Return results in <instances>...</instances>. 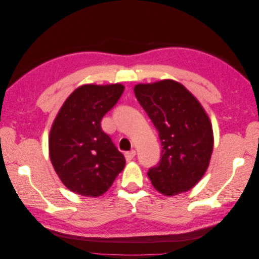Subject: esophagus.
Here are the masks:
<instances>
[{"instance_id":"obj_1","label":"esophagus","mask_w":259,"mask_h":259,"mask_svg":"<svg viewBox=\"0 0 259 259\" xmlns=\"http://www.w3.org/2000/svg\"><path fill=\"white\" fill-rule=\"evenodd\" d=\"M135 155H136V151L135 150L127 151V152H125V159H126L127 162H130V161H132L133 159H134Z\"/></svg>"}]
</instances>
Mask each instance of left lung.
Instances as JSON below:
<instances>
[{"mask_svg": "<svg viewBox=\"0 0 259 259\" xmlns=\"http://www.w3.org/2000/svg\"><path fill=\"white\" fill-rule=\"evenodd\" d=\"M134 92L162 145L159 163L148 171L153 187L169 197L189 191L204 175L213 152V128L206 112L173 80L137 84Z\"/></svg>", "mask_w": 259, "mask_h": 259, "instance_id": "left-lung-1", "label": "left lung"}]
</instances>
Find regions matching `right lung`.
Segmentation results:
<instances>
[{"label": "right lung", "mask_w": 259, "mask_h": 259, "mask_svg": "<svg viewBox=\"0 0 259 259\" xmlns=\"http://www.w3.org/2000/svg\"><path fill=\"white\" fill-rule=\"evenodd\" d=\"M123 92L119 83L82 85L60 108L50 133V158L69 190L98 197L123 170L124 155L100 125Z\"/></svg>", "instance_id": "add662e5"}]
</instances>
